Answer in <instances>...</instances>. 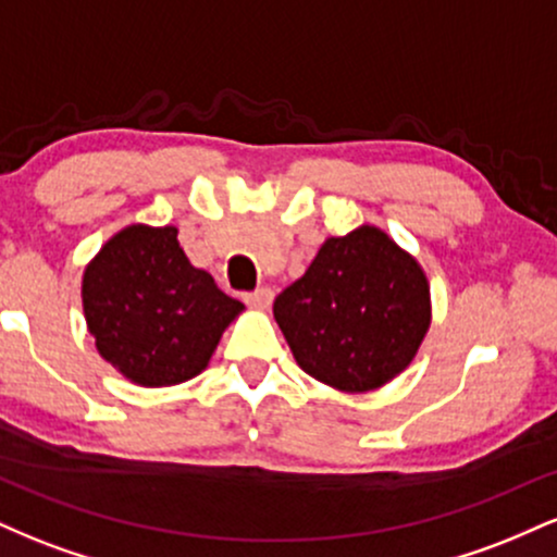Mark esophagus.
<instances>
[{
    "instance_id": "1",
    "label": "esophagus",
    "mask_w": 557,
    "mask_h": 557,
    "mask_svg": "<svg viewBox=\"0 0 557 557\" xmlns=\"http://www.w3.org/2000/svg\"><path fill=\"white\" fill-rule=\"evenodd\" d=\"M274 293L270 290V287H257L253 293H246V304H251L253 309H267V306L272 304Z\"/></svg>"
}]
</instances>
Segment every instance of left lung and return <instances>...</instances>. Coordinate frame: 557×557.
<instances>
[{"instance_id": "1", "label": "left lung", "mask_w": 557, "mask_h": 557, "mask_svg": "<svg viewBox=\"0 0 557 557\" xmlns=\"http://www.w3.org/2000/svg\"><path fill=\"white\" fill-rule=\"evenodd\" d=\"M298 367L363 393L400 374L430 327V285L417 259L363 225L324 240L300 280L274 298Z\"/></svg>"}]
</instances>
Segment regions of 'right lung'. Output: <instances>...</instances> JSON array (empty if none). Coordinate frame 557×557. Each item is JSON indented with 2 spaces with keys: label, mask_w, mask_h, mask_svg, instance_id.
I'll return each mask as SVG.
<instances>
[{
  "label": "right lung",
  "mask_w": 557,
  "mask_h": 557,
  "mask_svg": "<svg viewBox=\"0 0 557 557\" xmlns=\"http://www.w3.org/2000/svg\"><path fill=\"white\" fill-rule=\"evenodd\" d=\"M83 311L112 367L138 385L162 387L207 367L243 304L190 264L175 227L133 225L88 264Z\"/></svg>",
  "instance_id": "right-lung-1"
}]
</instances>
